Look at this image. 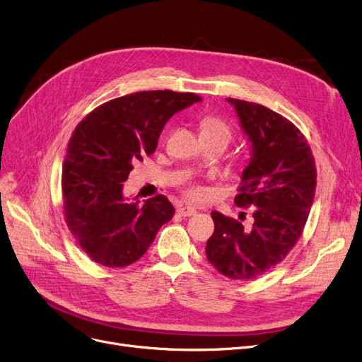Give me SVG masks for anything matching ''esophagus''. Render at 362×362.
I'll return each instance as SVG.
<instances>
[{"label": "esophagus", "instance_id": "34e87169", "mask_svg": "<svg viewBox=\"0 0 362 362\" xmlns=\"http://www.w3.org/2000/svg\"><path fill=\"white\" fill-rule=\"evenodd\" d=\"M177 214L180 215V216H193V215H196V209L194 207H189V206H181V207H178L177 209Z\"/></svg>", "mask_w": 362, "mask_h": 362}]
</instances>
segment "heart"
Returning a JSON list of instances; mask_svg holds the SVG:
<instances>
[{
    "label": "heart",
    "instance_id": "b5f03b06",
    "mask_svg": "<svg viewBox=\"0 0 362 362\" xmlns=\"http://www.w3.org/2000/svg\"><path fill=\"white\" fill-rule=\"evenodd\" d=\"M202 133L206 134H218V136H223L225 139H230V129L228 127L226 122H223L222 119L216 118V117H206L202 121ZM187 194L191 199H200L203 196V189L199 187H191L187 189Z\"/></svg>",
    "mask_w": 362,
    "mask_h": 362
}]
</instances>
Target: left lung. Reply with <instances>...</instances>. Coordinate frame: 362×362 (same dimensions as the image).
Here are the masks:
<instances>
[{"label": "left lung", "instance_id": "left-lung-1", "mask_svg": "<svg viewBox=\"0 0 362 362\" xmlns=\"http://www.w3.org/2000/svg\"><path fill=\"white\" fill-rule=\"evenodd\" d=\"M226 100L251 148L235 204L252 207V223L244 228L243 222L211 211L215 232L206 256L226 278L251 281L281 263L301 237L317 175L311 148L292 122L263 105Z\"/></svg>", "mask_w": 362, "mask_h": 362}]
</instances>
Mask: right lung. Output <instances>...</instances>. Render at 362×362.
Instances as JSON below:
<instances>
[{
	"label": "right lung",
	"instance_id": "1",
	"mask_svg": "<svg viewBox=\"0 0 362 362\" xmlns=\"http://www.w3.org/2000/svg\"><path fill=\"white\" fill-rule=\"evenodd\" d=\"M202 98L148 90L100 105L77 127L62 166L64 215L80 248L106 267L137 262L175 209L159 194L140 203L122 193L133 165L155 153L163 125Z\"/></svg>",
	"mask_w": 362,
	"mask_h": 362
}]
</instances>
